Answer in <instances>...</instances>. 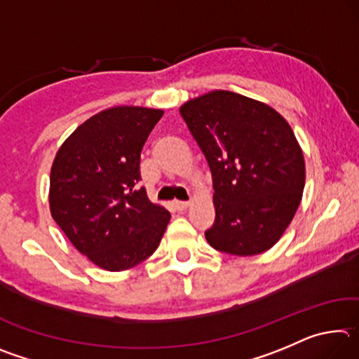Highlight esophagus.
<instances>
[{
  "instance_id": "obj_1",
  "label": "esophagus",
  "mask_w": 359,
  "mask_h": 359,
  "mask_svg": "<svg viewBox=\"0 0 359 359\" xmlns=\"http://www.w3.org/2000/svg\"><path fill=\"white\" fill-rule=\"evenodd\" d=\"M175 208H177V210H187L188 208H190V201H175Z\"/></svg>"
}]
</instances>
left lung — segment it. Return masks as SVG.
<instances>
[{
	"label": "left lung",
	"instance_id": "1",
	"mask_svg": "<svg viewBox=\"0 0 359 359\" xmlns=\"http://www.w3.org/2000/svg\"><path fill=\"white\" fill-rule=\"evenodd\" d=\"M179 111L212 172L210 247L238 257L269 250L293 220L306 184L302 149L288 121L264 102L226 90Z\"/></svg>",
	"mask_w": 359,
	"mask_h": 359
}]
</instances>
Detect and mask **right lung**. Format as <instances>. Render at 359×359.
Segmentation results:
<instances>
[{"instance_id": "1", "label": "right lung", "mask_w": 359, "mask_h": 359, "mask_svg": "<svg viewBox=\"0 0 359 359\" xmlns=\"http://www.w3.org/2000/svg\"><path fill=\"white\" fill-rule=\"evenodd\" d=\"M161 117V109H104L77 126L52 163V218L104 271H125L147 259L171 220L137 187L142 147Z\"/></svg>"}]
</instances>
